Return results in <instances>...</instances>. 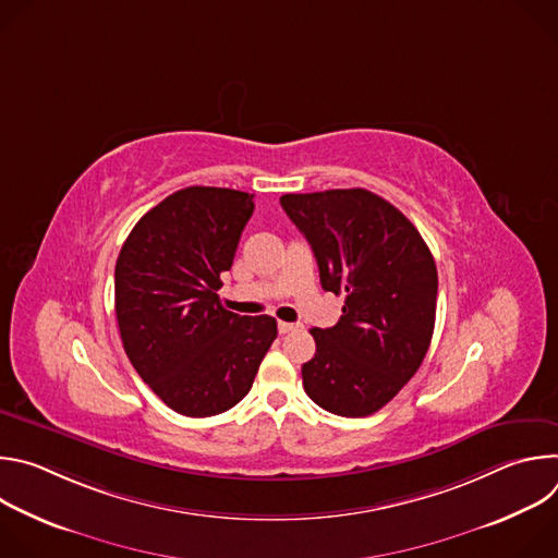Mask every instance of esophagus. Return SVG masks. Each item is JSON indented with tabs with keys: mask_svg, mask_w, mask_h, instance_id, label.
<instances>
[{
	"mask_svg": "<svg viewBox=\"0 0 558 558\" xmlns=\"http://www.w3.org/2000/svg\"><path fill=\"white\" fill-rule=\"evenodd\" d=\"M278 331L284 336V333L298 331V325H291V323H278Z\"/></svg>",
	"mask_w": 558,
	"mask_h": 558,
	"instance_id": "obj_1",
	"label": "esophagus"
}]
</instances>
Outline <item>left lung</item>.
<instances>
[{"label": "left lung", "instance_id": "obj_1", "mask_svg": "<svg viewBox=\"0 0 558 558\" xmlns=\"http://www.w3.org/2000/svg\"><path fill=\"white\" fill-rule=\"evenodd\" d=\"M280 205L308 241L323 289L347 298L336 327L311 329L315 355L302 364L304 390L333 415H373L430 347L433 254L400 209L362 187L284 194Z\"/></svg>", "mask_w": 558, "mask_h": 558}]
</instances>
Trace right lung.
Instances as JSON below:
<instances>
[{
	"label": "right lung",
	"mask_w": 558,
	"mask_h": 558,
	"mask_svg": "<svg viewBox=\"0 0 558 558\" xmlns=\"http://www.w3.org/2000/svg\"><path fill=\"white\" fill-rule=\"evenodd\" d=\"M252 214L254 194L185 187L134 225L117 258L123 349L141 379L185 417L241 402L278 336L274 317L231 313L216 293Z\"/></svg>",
	"instance_id": "add662e5"
}]
</instances>
